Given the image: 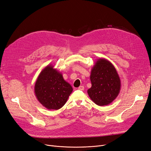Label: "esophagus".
I'll return each mask as SVG.
<instances>
[{
  "label": "esophagus",
  "mask_w": 151,
  "mask_h": 151,
  "mask_svg": "<svg viewBox=\"0 0 151 151\" xmlns=\"http://www.w3.org/2000/svg\"><path fill=\"white\" fill-rule=\"evenodd\" d=\"M78 89H79V90L83 91V90H84V86H80L79 88H78Z\"/></svg>",
  "instance_id": "esophagus-1"
}]
</instances>
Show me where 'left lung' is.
I'll use <instances>...</instances> for the list:
<instances>
[{
  "label": "left lung",
  "mask_w": 151,
  "mask_h": 151,
  "mask_svg": "<svg viewBox=\"0 0 151 151\" xmlns=\"http://www.w3.org/2000/svg\"><path fill=\"white\" fill-rule=\"evenodd\" d=\"M91 88L88 94L97 106H103L112 103L121 88L119 74L113 64L105 58H99L91 69Z\"/></svg>",
  "instance_id": "left-lung-1"
}]
</instances>
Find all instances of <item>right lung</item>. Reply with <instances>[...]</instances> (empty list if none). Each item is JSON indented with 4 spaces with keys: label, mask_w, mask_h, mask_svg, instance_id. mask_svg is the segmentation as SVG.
Wrapping results in <instances>:
<instances>
[{
    "label": "right lung",
    "mask_w": 151,
    "mask_h": 151,
    "mask_svg": "<svg viewBox=\"0 0 151 151\" xmlns=\"http://www.w3.org/2000/svg\"><path fill=\"white\" fill-rule=\"evenodd\" d=\"M48 65L39 73L35 85V93L38 101L49 110H58L67 102L73 91L61 72Z\"/></svg>",
    "instance_id": "1"
}]
</instances>
